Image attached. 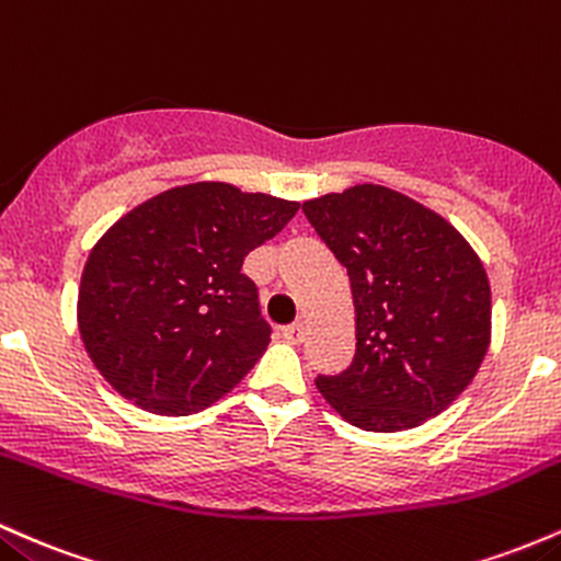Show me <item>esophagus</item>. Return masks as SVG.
Listing matches in <instances>:
<instances>
[{"label":"esophagus","mask_w":561,"mask_h":561,"mask_svg":"<svg viewBox=\"0 0 561 561\" xmlns=\"http://www.w3.org/2000/svg\"><path fill=\"white\" fill-rule=\"evenodd\" d=\"M283 339H286V342H291V344H299L301 339H305V323H291V325H286V329H283Z\"/></svg>","instance_id":"esophagus-1"}]
</instances>
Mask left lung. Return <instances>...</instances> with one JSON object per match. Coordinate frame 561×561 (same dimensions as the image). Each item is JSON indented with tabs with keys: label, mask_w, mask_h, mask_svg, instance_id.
Listing matches in <instances>:
<instances>
[{
	"label": "left lung",
	"mask_w": 561,
	"mask_h": 561,
	"mask_svg": "<svg viewBox=\"0 0 561 561\" xmlns=\"http://www.w3.org/2000/svg\"><path fill=\"white\" fill-rule=\"evenodd\" d=\"M347 267L355 357L314 383L365 432H402L450 405L490 344V283L480 256L439 214L381 185L301 204Z\"/></svg>",
	"instance_id": "1"
}]
</instances>
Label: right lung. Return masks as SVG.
<instances>
[{"mask_svg": "<svg viewBox=\"0 0 561 561\" xmlns=\"http://www.w3.org/2000/svg\"><path fill=\"white\" fill-rule=\"evenodd\" d=\"M297 209L193 182L124 214L94 243L79 288L81 342L105 381L159 416L198 413L228 394L270 344L243 260Z\"/></svg>", "mask_w": 561, "mask_h": 561, "instance_id": "add662e5", "label": "right lung"}]
</instances>
